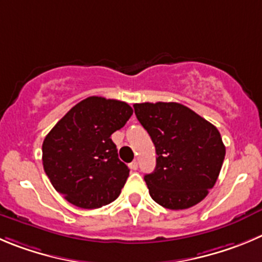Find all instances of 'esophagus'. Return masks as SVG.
<instances>
[{
  "label": "esophagus",
  "mask_w": 262,
  "mask_h": 262,
  "mask_svg": "<svg viewBox=\"0 0 262 262\" xmlns=\"http://www.w3.org/2000/svg\"><path fill=\"white\" fill-rule=\"evenodd\" d=\"M128 167H129V168H131V170H134V171L138 170V162H136V161L131 162V163L128 164Z\"/></svg>",
  "instance_id": "1"
}]
</instances>
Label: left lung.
I'll return each mask as SVG.
<instances>
[{"label":"left lung","instance_id":"obj_1","mask_svg":"<svg viewBox=\"0 0 262 262\" xmlns=\"http://www.w3.org/2000/svg\"><path fill=\"white\" fill-rule=\"evenodd\" d=\"M134 109L156 146V170L144 176L153 201L168 210L195 206L213 188L225 158L219 129L179 103L134 104Z\"/></svg>","mask_w":262,"mask_h":262}]
</instances>
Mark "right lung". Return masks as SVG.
<instances>
[{
    "instance_id": "1",
    "label": "right lung",
    "mask_w": 262,
    "mask_h": 262,
    "mask_svg": "<svg viewBox=\"0 0 262 262\" xmlns=\"http://www.w3.org/2000/svg\"><path fill=\"white\" fill-rule=\"evenodd\" d=\"M124 101L90 96L52 127L42 144V162L55 190L77 207L94 210L113 202L128 178L112 134L133 116Z\"/></svg>"
}]
</instances>
